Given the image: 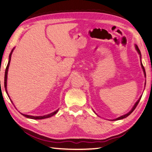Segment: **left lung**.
<instances>
[{
  "label": "left lung",
  "mask_w": 152,
  "mask_h": 152,
  "mask_svg": "<svg viewBox=\"0 0 152 152\" xmlns=\"http://www.w3.org/2000/svg\"><path fill=\"white\" fill-rule=\"evenodd\" d=\"M135 48H136V50H137V52H138V53L139 54V56H140V65H141V67H142V71H143V72H144V75H145V77H146V73H145V68H144V66H143V65H142V61H141V53H140V50H139V49H138V47H137V46H135ZM145 84H146V81H145ZM142 95L140 96V98L138 99V100L137 101V102H136V103H135V104L134 105V106L132 107V110L130 111L129 112V113H127V114H124V115H122V116H119V117H118V118H115V119H113V120H111V121H117V120H121V119H123V118H126L127 116H128L129 114H130L132 113V112L134 110V109L136 108V107L137 106V105H138V103H139V102H140V99H141V96H142ZM96 114V113H95ZM96 115H97V114H96Z\"/></svg>",
  "instance_id": "1"
}]
</instances>
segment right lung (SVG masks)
I'll return each instance as SVG.
<instances>
[{
    "label": "right lung",
    "instance_id": "obj_1",
    "mask_svg": "<svg viewBox=\"0 0 152 152\" xmlns=\"http://www.w3.org/2000/svg\"><path fill=\"white\" fill-rule=\"evenodd\" d=\"M14 48L12 50V52L10 53V56H9V61H8V64H7V66L6 67V69H5V91L7 92V95L9 96V94H8V92H7V73H8V69H9V66H10V61H11V58H12V54L13 51H14ZM10 97V96H9ZM11 102L13 103V102L12 100H11ZM59 110H57L54 111L53 113H51L49 114H47V115H44V116H31V115H27V114H23L21 113L24 116H25V117L28 118H31V119H44V118H49V117H51L52 116H53L56 114L57 113H58Z\"/></svg>",
    "mask_w": 152,
    "mask_h": 152
}]
</instances>
